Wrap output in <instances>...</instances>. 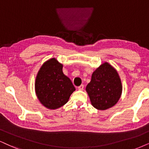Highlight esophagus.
Wrapping results in <instances>:
<instances>
[{"instance_id":"esophagus-1","label":"esophagus","mask_w":149,"mask_h":149,"mask_svg":"<svg viewBox=\"0 0 149 149\" xmlns=\"http://www.w3.org/2000/svg\"><path fill=\"white\" fill-rule=\"evenodd\" d=\"M78 88L79 90H83V88H84V85H83V84H81L80 86H78Z\"/></svg>"}]
</instances>
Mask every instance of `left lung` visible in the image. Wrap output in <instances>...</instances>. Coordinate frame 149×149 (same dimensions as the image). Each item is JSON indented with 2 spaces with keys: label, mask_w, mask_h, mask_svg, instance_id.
<instances>
[{
  "label": "left lung",
  "mask_w": 149,
  "mask_h": 149,
  "mask_svg": "<svg viewBox=\"0 0 149 149\" xmlns=\"http://www.w3.org/2000/svg\"><path fill=\"white\" fill-rule=\"evenodd\" d=\"M86 91L93 107L106 110L119 100L122 91L121 80L116 69L104 63L93 73Z\"/></svg>",
  "instance_id": "1"
}]
</instances>
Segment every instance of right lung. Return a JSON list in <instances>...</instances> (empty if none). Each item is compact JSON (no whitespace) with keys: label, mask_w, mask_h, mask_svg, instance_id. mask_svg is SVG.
Returning <instances> with one entry per match:
<instances>
[{"label":"right lung","mask_w":149,"mask_h":149,"mask_svg":"<svg viewBox=\"0 0 149 149\" xmlns=\"http://www.w3.org/2000/svg\"><path fill=\"white\" fill-rule=\"evenodd\" d=\"M37 97L47 108L56 109L67 102L76 90L68 77L63 72V65L55 58L43 64L36 79Z\"/></svg>","instance_id":"right-lung-1"}]
</instances>
